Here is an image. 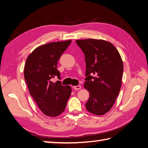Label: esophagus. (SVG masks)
I'll list each match as a JSON object with an SVG mask.
<instances>
[{
  "mask_svg": "<svg viewBox=\"0 0 148 148\" xmlns=\"http://www.w3.org/2000/svg\"><path fill=\"white\" fill-rule=\"evenodd\" d=\"M73 88L75 90H79V89H81L82 87H81V86H74Z\"/></svg>",
  "mask_w": 148,
  "mask_h": 148,
  "instance_id": "34e87169",
  "label": "esophagus"
}]
</instances>
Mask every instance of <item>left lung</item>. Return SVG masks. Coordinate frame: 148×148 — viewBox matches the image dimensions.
Listing matches in <instances>:
<instances>
[{
    "label": "left lung",
    "mask_w": 148,
    "mask_h": 148,
    "mask_svg": "<svg viewBox=\"0 0 148 148\" xmlns=\"http://www.w3.org/2000/svg\"><path fill=\"white\" fill-rule=\"evenodd\" d=\"M85 54L84 87L89 92L86 104L90 113L102 116L114 104L121 87L123 64L116 47L104 40L76 41Z\"/></svg>",
    "instance_id": "left-lung-1"
}]
</instances>
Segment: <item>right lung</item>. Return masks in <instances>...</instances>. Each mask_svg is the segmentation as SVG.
I'll return each mask as SVG.
<instances>
[{"label":"right lung","mask_w":148,"mask_h":148,"mask_svg":"<svg viewBox=\"0 0 148 148\" xmlns=\"http://www.w3.org/2000/svg\"><path fill=\"white\" fill-rule=\"evenodd\" d=\"M71 42L69 40L42 45L26 60L24 77L29 93L47 116L56 117L62 114L71 95V86H62L60 81H51L56 76L60 78L57 62Z\"/></svg>","instance_id":"1"}]
</instances>
